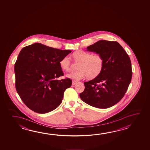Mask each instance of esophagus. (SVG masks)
Wrapping results in <instances>:
<instances>
[{"label":"esophagus","mask_w":150,"mask_h":150,"mask_svg":"<svg viewBox=\"0 0 150 150\" xmlns=\"http://www.w3.org/2000/svg\"><path fill=\"white\" fill-rule=\"evenodd\" d=\"M76 83H77V81H73V82H72V85H75Z\"/></svg>","instance_id":"esophagus-1"}]
</instances>
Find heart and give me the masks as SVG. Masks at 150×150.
Listing matches in <instances>:
<instances>
[{
    "mask_svg": "<svg viewBox=\"0 0 150 150\" xmlns=\"http://www.w3.org/2000/svg\"><path fill=\"white\" fill-rule=\"evenodd\" d=\"M74 59L81 62L79 67V71H71L67 75V77L74 81L86 79L88 76L93 79L98 76L103 71L104 61L99 54L93 55L88 52L79 50L73 54ZM71 60L69 56L64 57L59 62V66L63 71H68L71 69Z\"/></svg>",
    "mask_w": 150,
    "mask_h": 150,
    "instance_id": "1",
    "label": "heart"
}]
</instances>
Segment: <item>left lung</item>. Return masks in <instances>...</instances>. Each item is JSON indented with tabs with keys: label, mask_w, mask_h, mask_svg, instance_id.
<instances>
[{
	"label": "left lung",
	"mask_w": 150,
	"mask_h": 150,
	"mask_svg": "<svg viewBox=\"0 0 150 150\" xmlns=\"http://www.w3.org/2000/svg\"><path fill=\"white\" fill-rule=\"evenodd\" d=\"M103 57V71L93 80L84 83L85 89L79 94L89 105L101 109L109 108L122 98L132 76L130 57L116 41L99 40L87 47Z\"/></svg>",
	"instance_id": "8db88e82"
}]
</instances>
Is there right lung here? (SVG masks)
I'll use <instances>...</instances> for the list:
<instances>
[{"instance_id": "1", "label": "right lung", "mask_w": 150, "mask_h": 150, "mask_svg": "<svg viewBox=\"0 0 150 150\" xmlns=\"http://www.w3.org/2000/svg\"><path fill=\"white\" fill-rule=\"evenodd\" d=\"M71 50L54 49L36 43L20 51L15 64L16 88L22 101L35 112L45 113L61 103L69 79L63 76L59 62Z\"/></svg>"}]
</instances>
